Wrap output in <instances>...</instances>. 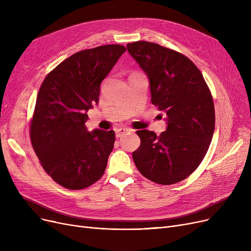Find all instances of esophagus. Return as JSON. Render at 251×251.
I'll return each instance as SVG.
<instances>
[{
  "label": "esophagus",
  "instance_id": "esophagus-1",
  "mask_svg": "<svg viewBox=\"0 0 251 251\" xmlns=\"http://www.w3.org/2000/svg\"><path fill=\"white\" fill-rule=\"evenodd\" d=\"M129 132H131V129H129V128H126V127L118 128V129H116V136H117V137H121V136H123L124 134L129 133Z\"/></svg>",
  "mask_w": 251,
  "mask_h": 251
}]
</instances>
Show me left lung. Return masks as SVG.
I'll list each match as a JSON object with an SVG mask.
<instances>
[{
	"label": "left lung",
	"instance_id": "obj_1",
	"mask_svg": "<svg viewBox=\"0 0 251 251\" xmlns=\"http://www.w3.org/2000/svg\"><path fill=\"white\" fill-rule=\"evenodd\" d=\"M127 50L150 80L151 102L166 113L167 129L156 136L140 130L132 157L139 172L162 185L180 182L202 162L215 130L212 94L199 68L180 52L149 42Z\"/></svg>",
	"mask_w": 251,
	"mask_h": 251
}]
</instances>
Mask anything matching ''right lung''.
I'll list each match as a JSON object with an SVG mask.
<instances>
[{
	"label": "right lung",
	"mask_w": 251,
	"mask_h": 251,
	"mask_svg": "<svg viewBox=\"0 0 251 251\" xmlns=\"http://www.w3.org/2000/svg\"><path fill=\"white\" fill-rule=\"evenodd\" d=\"M126 50L105 45L70 56L39 88L30 124L33 150L44 170L61 186L86 188L103 175L115 132L87 131V111L99 102L100 83Z\"/></svg>",
	"instance_id": "right-lung-1"
}]
</instances>
